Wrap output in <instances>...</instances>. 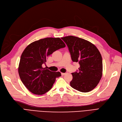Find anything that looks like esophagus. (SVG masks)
<instances>
[{
    "label": "esophagus",
    "mask_w": 122,
    "mask_h": 122,
    "mask_svg": "<svg viewBox=\"0 0 122 122\" xmlns=\"http://www.w3.org/2000/svg\"><path fill=\"white\" fill-rule=\"evenodd\" d=\"M68 73V72H66V73H61V74H62V75H66V74H67Z\"/></svg>",
    "instance_id": "34e87169"
}]
</instances>
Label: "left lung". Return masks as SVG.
I'll use <instances>...</instances> for the list:
<instances>
[{
    "instance_id": "8db88e82",
    "label": "left lung",
    "mask_w": 122,
    "mask_h": 122,
    "mask_svg": "<svg viewBox=\"0 0 122 122\" xmlns=\"http://www.w3.org/2000/svg\"><path fill=\"white\" fill-rule=\"evenodd\" d=\"M61 39L68 47L72 60L80 65L78 71L72 73L70 86L84 93L92 91L102 76V58L99 50L90 42L77 37L68 36Z\"/></svg>"
}]
</instances>
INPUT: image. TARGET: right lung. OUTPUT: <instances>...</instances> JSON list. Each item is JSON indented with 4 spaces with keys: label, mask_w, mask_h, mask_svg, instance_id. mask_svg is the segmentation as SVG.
<instances>
[{
    "label": "right lung",
    "mask_w": 122,
    "mask_h": 122,
    "mask_svg": "<svg viewBox=\"0 0 122 122\" xmlns=\"http://www.w3.org/2000/svg\"><path fill=\"white\" fill-rule=\"evenodd\" d=\"M65 43L60 38H45L28 45L20 57L19 75L24 86L36 95L49 91L56 78L61 76L60 72H52L42 67L53 52L64 48Z\"/></svg>",
    "instance_id": "right-lung-1"
}]
</instances>
